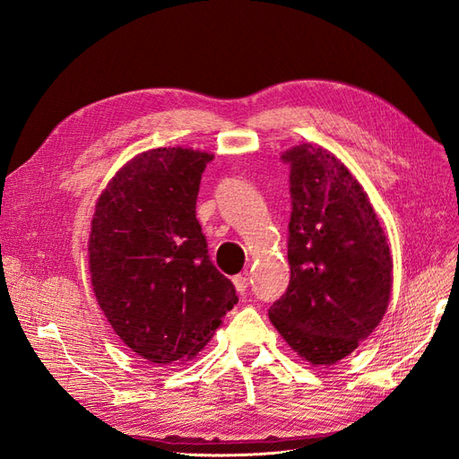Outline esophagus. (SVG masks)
Listing matches in <instances>:
<instances>
[{
	"instance_id": "esophagus-1",
	"label": "esophagus",
	"mask_w": 459,
	"mask_h": 459,
	"mask_svg": "<svg viewBox=\"0 0 459 459\" xmlns=\"http://www.w3.org/2000/svg\"><path fill=\"white\" fill-rule=\"evenodd\" d=\"M233 285H235V290H238V293H245L247 290V287H248V277H247V273H239V275H235L233 277Z\"/></svg>"
}]
</instances>
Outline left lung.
Here are the masks:
<instances>
[{
  "label": "left lung",
  "mask_w": 459,
  "mask_h": 459,
  "mask_svg": "<svg viewBox=\"0 0 459 459\" xmlns=\"http://www.w3.org/2000/svg\"><path fill=\"white\" fill-rule=\"evenodd\" d=\"M290 281L268 314L300 358L331 366L383 319L393 256L364 187L333 152L302 143L285 151Z\"/></svg>",
  "instance_id": "1"
}]
</instances>
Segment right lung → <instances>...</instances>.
<instances>
[{
    "label": "right lung",
    "instance_id": "add662e5",
    "mask_svg": "<svg viewBox=\"0 0 459 459\" xmlns=\"http://www.w3.org/2000/svg\"><path fill=\"white\" fill-rule=\"evenodd\" d=\"M212 159L184 147L145 151L122 166L95 204L93 293L122 342L152 364L197 356L238 304L195 214Z\"/></svg>",
    "mask_w": 459,
    "mask_h": 459
}]
</instances>
